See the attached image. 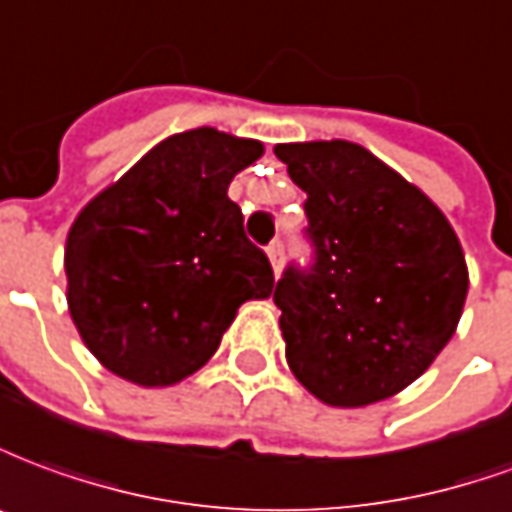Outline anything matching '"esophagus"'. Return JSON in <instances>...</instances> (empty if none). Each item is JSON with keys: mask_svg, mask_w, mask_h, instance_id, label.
I'll return each mask as SVG.
<instances>
[{"mask_svg": "<svg viewBox=\"0 0 512 512\" xmlns=\"http://www.w3.org/2000/svg\"><path fill=\"white\" fill-rule=\"evenodd\" d=\"M267 259H270L273 270L278 273V270H281V264H284V242H281V239H273V242L267 245Z\"/></svg>", "mask_w": 512, "mask_h": 512, "instance_id": "obj_1", "label": "esophagus"}]
</instances>
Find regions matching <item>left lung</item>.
Returning <instances> with one entry per match:
<instances>
[{"label":"left lung","instance_id":"obj_1","mask_svg":"<svg viewBox=\"0 0 512 512\" xmlns=\"http://www.w3.org/2000/svg\"><path fill=\"white\" fill-rule=\"evenodd\" d=\"M306 192L314 264L275 284L286 364L317 400L361 408L411 386L458 328L469 270L444 212L347 140L275 146Z\"/></svg>","mask_w":512,"mask_h":512}]
</instances>
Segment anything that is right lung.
<instances>
[{
    "label": "right lung",
    "mask_w": 512,
    "mask_h": 512,
    "mask_svg": "<svg viewBox=\"0 0 512 512\" xmlns=\"http://www.w3.org/2000/svg\"><path fill=\"white\" fill-rule=\"evenodd\" d=\"M259 140L212 126L173 134L101 190L65 239L68 311L118 378L173 386L215 355L245 300H264L273 267L228 198Z\"/></svg>",
    "instance_id": "1"
}]
</instances>
